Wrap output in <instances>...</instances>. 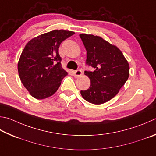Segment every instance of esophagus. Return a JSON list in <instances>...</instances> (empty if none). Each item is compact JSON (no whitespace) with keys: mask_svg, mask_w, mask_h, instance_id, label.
I'll return each mask as SVG.
<instances>
[{"mask_svg":"<svg viewBox=\"0 0 156 156\" xmlns=\"http://www.w3.org/2000/svg\"><path fill=\"white\" fill-rule=\"evenodd\" d=\"M82 74H83V72H82L81 69H77L73 72V75H74L75 77H79Z\"/></svg>","mask_w":156,"mask_h":156,"instance_id":"esophagus-1","label":"esophagus"}]
</instances>
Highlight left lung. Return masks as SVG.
<instances>
[{"mask_svg":"<svg viewBox=\"0 0 156 156\" xmlns=\"http://www.w3.org/2000/svg\"><path fill=\"white\" fill-rule=\"evenodd\" d=\"M87 50L86 65L93 71H84L90 80L88 89L80 93L86 101L101 104L119 93L129 77V67L121 51L100 37L80 34Z\"/></svg>","mask_w":156,"mask_h":156,"instance_id":"1","label":"left lung"}]
</instances>
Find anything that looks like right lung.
Here are the masks:
<instances>
[{"label":"right lung","mask_w":156,"mask_h":156,"mask_svg":"<svg viewBox=\"0 0 156 156\" xmlns=\"http://www.w3.org/2000/svg\"><path fill=\"white\" fill-rule=\"evenodd\" d=\"M74 32L55 30L31 39L20 57L18 69L22 83L30 94L42 100L52 95L67 72L61 66L58 48Z\"/></svg>","instance_id":"1"}]
</instances>
